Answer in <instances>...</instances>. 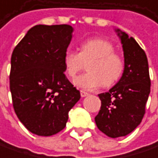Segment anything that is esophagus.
I'll list each match as a JSON object with an SVG mask.
<instances>
[{"label": "esophagus", "mask_w": 158, "mask_h": 158, "mask_svg": "<svg viewBox=\"0 0 158 158\" xmlns=\"http://www.w3.org/2000/svg\"><path fill=\"white\" fill-rule=\"evenodd\" d=\"M80 94H81V96H82V97H85V96H87V95L89 94L87 92L83 91V90H82V91H80Z\"/></svg>", "instance_id": "34e87169"}]
</instances>
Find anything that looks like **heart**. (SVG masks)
Returning <instances> with one entry per match:
<instances>
[{"mask_svg": "<svg viewBox=\"0 0 158 158\" xmlns=\"http://www.w3.org/2000/svg\"><path fill=\"white\" fill-rule=\"evenodd\" d=\"M85 73L75 78L73 84L84 90H94L102 85L109 87L114 85L121 77L124 71V59L114 52V44L103 38H89L79 45V52L68 49L64 55L65 73L70 78H74L89 62Z\"/></svg>", "mask_w": 158, "mask_h": 158, "instance_id": "b5f03b06", "label": "heart"}]
</instances>
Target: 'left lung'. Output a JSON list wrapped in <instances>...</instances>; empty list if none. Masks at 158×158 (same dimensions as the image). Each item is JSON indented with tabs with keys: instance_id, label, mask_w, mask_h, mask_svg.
I'll list each match as a JSON object with an SVG mask.
<instances>
[{
	"instance_id": "obj_1",
	"label": "left lung",
	"mask_w": 158,
	"mask_h": 158,
	"mask_svg": "<svg viewBox=\"0 0 158 158\" xmlns=\"http://www.w3.org/2000/svg\"><path fill=\"white\" fill-rule=\"evenodd\" d=\"M123 44L125 68L118 83L98 94L101 108L95 116L98 129L109 137L125 136L141 123L150 94L147 54L133 37L116 30Z\"/></svg>"
}]
</instances>
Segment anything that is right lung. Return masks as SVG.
I'll use <instances>...</instances> for the list:
<instances>
[{
	"mask_svg": "<svg viewBox=\"0 0 158 158\" xmlns=\"http://www.w3.org/2000/svg\"><path fill=\"white\" fill-rule=\"evenodd\" d=\"M67 24L35 25L14 48L10 90L16 115L37 135L50 136L65 127L80 92L64 74V55L72 40Z\"/></svg>",
	"mask_w": 158,
	"mask_h": 158,
	"instance_id": "add662e5",
	"label": "right lung"
}]
</instances>
